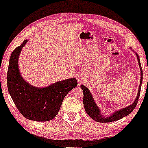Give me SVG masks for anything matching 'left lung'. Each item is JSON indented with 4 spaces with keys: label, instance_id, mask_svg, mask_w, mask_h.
<instances>
[{
    "label": "left lung",
    "instance_id": "left-lung-1",
    "mask_svg": "<svg viewBox=\"0 0 148 148\" xmlns=\"http://www.w3.org/2000/svg\"><path fill=\"white\" fill-rule=\"evenodd\" d=\"M129 49L133 50L132 48L129 47ZM133 52L137 56V61H138V64L139 66V69H140V73H141V79H140V84L139 86L138 92H137V95L136 96V98L131 105L125 107V108L119 109L114 112H113L110 116H106L102 114V112L101 111L100 108H99L98 105L95 102L93 98L92 93L89 89L84 86V85H82L81 86V88L82 89L83 92H84V105L85 110L87 114L92 118L93 120L97 121L98 123H109V122H113V121H118L119 119H121L123 117L127 116V115L130 114L132 111L134 110L135 106H136L137 103L138 102L139 94H140L141 91V84H142V79H143V71L142 69H141L140 60H139V56H138L136 52L133 51Z\"/></svg>",
    "mask_w": 148,
    "mask_h": 148
}]
</instances>
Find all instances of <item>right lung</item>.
I'll return each mask as SVG.
<instances>
[{"label": "right lung", "mask_w": 148, "mask_h": 148, "mask_svg": "<svg viewBox=\"0 0 148 148\" xmlns=\"http://www.w3.org/2000/svg\"><path fill=\"white\" fill-rule=\"evenodd\" d=\"M28 40L12 52L7 72V88L18 110L24 117L35 121H48L58 114L66 95L77 86L76 79L69 78L50 86L39 88L32 86L20 73L19 55Z\"/></svg>", "instance_id": "add662e5"}]
</instances>
